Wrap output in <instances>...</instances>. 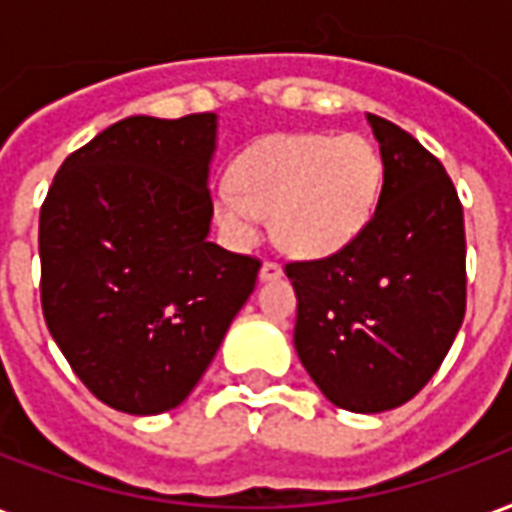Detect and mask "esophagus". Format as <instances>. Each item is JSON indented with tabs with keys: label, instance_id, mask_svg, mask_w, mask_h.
Returning <instances> with one entry per match:
<instances>
[{
	"label": "esophagus",
	"instance_id": "esophagus-1",
	"mask_svg": "<svg viewBox=\"0 0 512 512\" xmlns=\"http://www.w3.org/2000/svg\"><path fill=\"white\" fill-rule=\"evenodd\" d=\"M282 277V266L274 263V260H263V266H260V279H277Z\"/></svg>",
	"mask_w": 512,
	"mask_h": 512
}]
</instances>
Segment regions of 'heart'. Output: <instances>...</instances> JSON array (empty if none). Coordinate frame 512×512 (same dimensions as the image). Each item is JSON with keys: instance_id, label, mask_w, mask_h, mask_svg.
Listing matches in <instances>:
<instances>
[{"instance_id": "b5f03b06", "label": "heart", "mask_w": 512, "mask_h": 512, "mask_svg": "<svg viewBox=\"0 0 512 512\" xmlns=\"http://www.w3.org/2000/svg\"><path fill=\"white\" fill-rule=\"evenodd\" d=\"M381 191V158L359 134H285L246 150L233 186L216 191V219L233 238H252L271 216L282 249L299 257L340 252L365 230Z\"/></svg>"}]
</instances>
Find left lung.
I'll use <instances>...</instances> for the list:
<instances>
[{
	"instance_id": "left-lung-1",
	"label": "left lung",
	"mask_w": 512,
	"mask_h": 512,
	"mask_svg": "<svg viewBox=\"0 0 512 512\" xmlns=\"http://www.w3.org/2000/svg\"><path fill=\"white\" fill-rule=\"evenodd\" d=\"M384 186L365 230L334 255L285 266L299 312L293 345L334 406L378 414L428 384L466 315L463 205L441 161L367 115Z\"/></svg>"
}]
</instances>
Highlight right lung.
Instances as JSON below:
<instances>
[{
  "mask_svg": "<svg viewBox=\"0 0 512 512\" xmlns=\"http://www.w3.org/2000/svg\"><path fill=\"white\" fill-rule=\"evenodd\" d=\"M216 115L126 117L73 150L40 208V304L101 403L180 406L255 290L260 260L208 241Z\"/></svg>",
  "mask_w": 512,
  "mask_h": 512,
  "instance_id": "obj_1",
  "label": "right lung"
}]
</instances>
